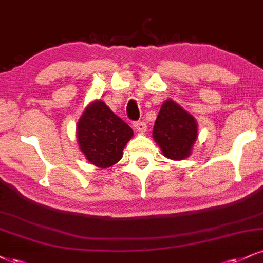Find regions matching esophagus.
<instances>
[{
  "instance_id": "obj_1",
  "label": "esophagus",
  "mask_w": 263,
  "mask_h": 263,
  "mask_svg": "<svg viewBox=\"0 0 263 263\" xmlns=\"http://www.w3.org/2000/svg\"><path fill=\"white\" fill-rule=\"evenodd\" d=\"M134 127L138 132H145L147 131V123L143 121H136L134 122Z\"/></svg>"
}]
</instances>
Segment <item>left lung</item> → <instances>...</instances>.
I'll return each mask as SVG.
<instances>
[{"label": "left lung", "instance_id": "left-lung-1", "mask_svg": "<svg viewBox=\"0 0 263 263\" xmlns=\"http://www.w3.org/2000/svg\"><path fill=\"white\" fill-rule=\"evenodd\" d=\"M197 121L173 99H166L158 114L153 127V140L164 157L183 160L192 153L197 141Z\"/></svg>", "mask_w": 263, "mask_h": 263}]
</instances>
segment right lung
Returning <instances> with one entry per match:
<instances>
[{
    "instance_id": "1",
    "label": "right lung",
    "mask_w": 263,
    "mask_h": 263,
    "mask_svg": "<svg viewBox=\"0 0 263 263\" xmlns=\"http://www.w3.org/2000/svg\"><path fill=\"white\" fill-rule=\"evenodd\" d=\"M76 136L88 162L98 167H110L122 158V152L134 131L103 100H93L78 119Z\"/></svg>"
}]
</instances>
